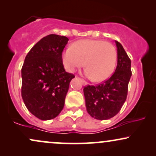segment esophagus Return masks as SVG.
Wrapping results in <instances>:
<instances>
[{
  "instance_id": "esophagus-1",
  "label": "esophagus",
  "mask_w": 156,
  "mask_h": 156,
  "mask_svg": "<svg viewBox=\"0 0 156 156\" xmlns=\"http://www.w3.org/2000/svg\"><path fill=\"white\" fill-rule=\"evenodd\" d=\"M81 82H82V83H83V86H87V85H88L87 82H86L85 80H81Z\"/></svg>"
}]
</instances>
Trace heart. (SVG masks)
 <instances>
[{"mask_svg": "<svg viewBox=\"0 0 156 156\" xmlns=\"http://www.w3.org/2000/svg\"><path fill=\"white\" fill-rule=\"evenodd\" d=\"M62 58L67 71L73 73L85 64L84 75L94 81L100 82L108 78L113 72L117 51L110 43L86 39L77 41L73 47L65 48Z\"/></svg>", "mask_w": 156, "mask_h": 156, "instance_id": "1", "label": "heart"}]
</instances>
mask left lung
Here are the masks:
<instances>
[{
    "label": "left lung",
    "mask_w": 156,
    "mask_h": 156,
    "mask_svg": "<svg viewBox=\"0 0 156 156\" xmlns=\"http://www.w3.org/2000/svg\"><path fill=\"white\" fill-rule=\"evenodd\" d=\"M118 62L112 76L97 86L84 87L88 113L97 120H108L118 114L126 99L128 85L132 76L131 60L122 45L115 41Z\"/></svg>",
    "instance_id": "obj_1"
}]
</instances>
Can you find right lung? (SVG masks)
Segmentation results:
<instances>
[{
    "label": "right lung",
    "mask_w": 156,
    "mask_h": 156,
    "mask_svg": "<svg viewBox=\"0 0 156 156\" xmlns=\"http://www.w3.org/2000/svg\"><path fill=\"white\" fill-rule=\"evenodd\" d=\"M69 39L48 35L26 56L22 68V97L27 110L37 119L47 121L61 112L74 75L67 73L62 53Z\"/></svg>",
    "instance_id": "right-lung-1"
}]
</instances>
